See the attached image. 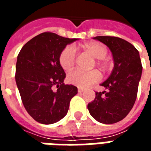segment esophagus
<instances>
[{
	"instance_id": "34e87169",
	"label": "esophagus",
	"mask_w": 151,
	"mask_h": 151,
	"mask_svg": "<svg viewBox=\"0 0 151 151\" xmlns=\"http://www.w3.org/2000/svg\"><path fill=\"white\" fill-rule=\"evenodd\" d=\"M78 93H82V92L84 91V90L82 88H78Z\"/></svg>"
}]
</instances>
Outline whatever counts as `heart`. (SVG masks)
<instances>
[{
	"instance_id": "b5f03b06",
	"label": "heart",
	"mask_w": 151,
	"mask_h": 151,
	"mask_svg": "<svg viewBox=\"0 0 151 151\" xmlns=\"http://www.w3.org/2000/svg\"><path fill=\"white\" fill-rule=\"evenodd\" d=\"M82 47L91 53L96 59H98L97 64L101 66L104 69H106L107 65L104 61V58L108 55V48L104 44L99 42H90L82 44ZM75 59L76 50L73 45L66 46L59 56L60 64L65 70H70L72 69L75 65ZM99 78L100 75L96 70L86 72L78 69L69 73L67 77V80L70 84L81 88H85L93 83L97 82Z\"/></svg>"
}]
</instances>
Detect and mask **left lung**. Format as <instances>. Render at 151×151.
Masks as SVG:
<instances>
[{
  "instance_id": "8db88e82",
  "label": "left lung",
  "mask_w": 151,
  "mask_h": 151,
  "mask_svg": "<svg viewBox=\"0 0 151 151\" xmlns=\"http://www.w3.org/2000/svg\"><path fill=\"white\" fill-rule=\"evenodd\" d=\"M109 47L114 67L108 78L100 84L107 91L96 92L95 99L87 105L90 114L103 124L123 120L136 101L142 66L138 51L126 40L114 36H96Z\"/></svg>"
}]
</instances>
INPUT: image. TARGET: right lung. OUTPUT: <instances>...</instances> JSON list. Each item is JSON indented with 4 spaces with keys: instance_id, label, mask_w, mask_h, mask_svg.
<instances>
[{
    "instance_id": "add662e5",
    "label": "right lung",
    "mask_w": 151,
    "mask_h": 151,
    "mask_svg": "<svg viewBox=\"0 0 151 151\" xmlns=\"http://www.w3.org/2000/svg\"><path fill=\"white\" fill-rule=\"evenodd\" d=\"M76 40L44 32L28 41L18 53L16 84L26 110L39 123L61 120L78 94L75 86L65 85V73L59 61L62 50Z\"/></svg>"
}]
</instances>
